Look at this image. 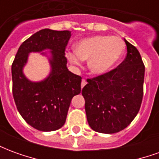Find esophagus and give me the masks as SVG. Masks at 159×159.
Instances as JSON below:
<instances>
[{"mask_svg": "<svg viewBox=\"0 0 159 159\" xmlns=\"http://www.w3.org/2000/svg\"><path fill=\"white\" fill-rule=\"evenodd\" d=\"M86 84H87L86 80H85V79H83V80H82V84H81V86H82V89H83V87L85 86Z\"/></svg>", "mask_w": 159, "mask_h": 159, "instance_id": "obj_1", "label": "esophagus"}]
</instances>
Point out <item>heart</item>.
Here are the masks:
<instances>
[{"instance_id":"obj_1","label":"heart","mask_w":159,"mask_h":159,"mask_svg":"<svg viewBox=\"0 0 159 159\" xmlns=\"http://www.w3.org/2000/svg\"><path fill=\"white\" fill-rule=\"evenodd\" d=\"M125 44L118 36H96L80 41L76 51L66 52L70 63L80 66L83 60L89 59V68L95 75L110 70L122 58Z\"/></svg>"}]
</instances>
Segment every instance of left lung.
<instances>
[{"label": "left lung", "instance_id": "8db88e82", "mask_svg": "<svg viewBox=\"0 0 159 159\" xmlns=\"http://www.w3.org/2000/svg\"><path fill=\"white\" fill-rule=\"evenodd\" d=\"M127 54L117 68L87 79L82 90L91 129L114 134L129 125L143 98L145 66L137 48L124 39Z\"/></svg>", "mask_w": 159, "mask_h": 159}]
</instances>
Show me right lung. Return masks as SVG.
Returning a JSON list of instances; mask_svg holds the SVG:
<instances>
[{"label": "right lung", "instance_id": "right-lung-1", "mask_svg": "<svg viewBox=\"0 0 159 159\" xmlns=\"http://www.w3.org/2000/svg\"><path fill=\"white\" fill-rule=\"evenodd\" d=\"M70 38L69 30H41L20 45L12 62V94L17 109L26 123L40 131L60 129L71 99L81 93L82 77L66 67L65 52ZM44 49L52 52V70L44 81L32 83L22 74V67L30 52Z\"/></svg>", "mask_w": 159, "mask_h": 159}]
</instances>
